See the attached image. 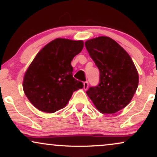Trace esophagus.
Wrapping results in <instances>:
<instances>
[{"label": "esophagus", "instance_id": "1", "mask_svg": "<svg viewBox=\"0 0 157 157\" xmlns=\"http://www.w3.org/2000/svg\"><path fill=\"white\" fill-rule=\"evenodd\" d=\"M88 88H89V82L86 81V82H83V89L85 90H87Z\"/></svg>", "mask_w": 157, "mask_h": 157}]
</instances>
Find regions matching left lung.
I'll return each instance as SVG.
<instances>
[{
    "label": "left lung",
    "instance_id": "1",
    "mask_svg": "<svg viewBox=\"0 0 157 157\" xmlns=\"http://www.w3.org/2000/svg\"><path fill=\"white\" fill-rule=\"evenodd\" d=\"M97 68L100 83L86 91L102 113H114L127 106L138 87L139 75L128 52L113 39L105 36L85 43Z\"/></svg>",
    "mask_w": 157,
    "mask_h": 157
}]
</instances>
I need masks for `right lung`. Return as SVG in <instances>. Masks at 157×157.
<instances>
[{"label":"right lung","instance_id":"right-lung-1","mask_svg":"<svg viewBox=\"0 0 157 157\" xmlns=\"http://www.w3.org/2000/svg\"><path fill=\"white\" fill-rule=\"evenodd\" d=\"M83 41L57 38L40 51L23 81L25 94L36 109L46 113L62 109L74 91L82 89L72 76L71 62L83 48Z\"/></svg>","mask_w":157,"mask_h":157}]
</instances>
